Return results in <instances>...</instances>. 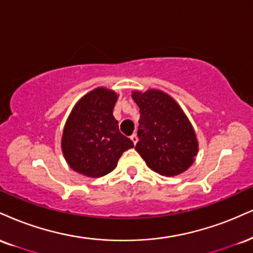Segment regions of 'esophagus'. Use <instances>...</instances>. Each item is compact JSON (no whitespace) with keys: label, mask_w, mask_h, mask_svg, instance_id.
Listing matches in <instances>:
<instances>
[{"label":"esophagus","mask_w":253,"mask_h":253,"mask_svg":"<svg viewBox=\"0 0 253 253\" xmlns=\"http://www.w3.org/2000/svg\"><path fill=\"white\" fill-rule=\"evenodd\" d=\"M130 140H132L133 141V144H136V142H138V136H136V134H132L130 135Z\"/></svg>","instance_id":"34e87169"}]
</instances>
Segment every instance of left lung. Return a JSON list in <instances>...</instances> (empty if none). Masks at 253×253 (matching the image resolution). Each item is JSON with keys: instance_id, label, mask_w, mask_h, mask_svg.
Wrapping results in <instances>:
<instances>
[{"instance_id": "1", "label": "left lung", "mask_w": 253, "mask_h": 253, "mask_svg": "<svg viewBox=\"0 0 253 253\" xmlns=\"http://www.w3.org/2000/svg\"><path fill=\"white\" fill-rule=\"evenodd\" d=\"M140 108L135 151L152 171L165 176L181 174L190 169L198 153L192 124L179 103L160 89L133 90Z\"/></svg>"}]
</instances>
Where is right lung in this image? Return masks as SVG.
Returning a JSON list of instances; mask_svg holds the SVG:
<instances>
[{
  "label": "right lung",
  "instance_id": "1",
  "mask_svg": "<svg viewBox=\"0 0 253 253\" xmlns=\"http://www.w3.org/2000/svg\"><path fill=\"white\" fill-rule=\"evenodd\" d=\"M114 90L97 87L81 97L73 107L63 128L61 148L72 169L89 178L112 172L133 141L121 134L113 108Z\"/></svg>",
  "mask_w": 253,
  "mask_h": 253
}]
</instances>
